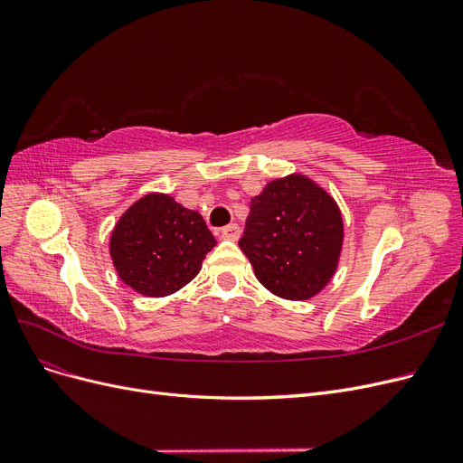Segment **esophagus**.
Returning <instances> with one entry per match:
<instances>
[{
  "label": "esophagus",
  "instance_id": "obj_1",
  "mask_svg": "<svg viewBox=\"0 0 463 463\" xmlns=\"http://www.w3.org/2000/svg\"><path fill=\"white\" fill-rule=\"evenodd\" d=\"M218 235L222 237V240H230V241H235L237 237H240V226H237V223H230V226L222 228V230L218 232Z\"/></svg>",
  "mask_w": 463,
  "mask_h": 463
}]
</instances>
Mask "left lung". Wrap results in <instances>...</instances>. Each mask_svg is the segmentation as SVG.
Listing matches in <instances>:
<instances>
[{"mask_svg":"<svg viewBox=\"0 0 463 463\" xmlns=\"http://www.w3.org/2000/svg\"><path fill=\"white\" fill-rule=\"evenodd\" d=\"M342 241L338 204L315 181L296 174L270 181L250 199L240 247L266 289L303 301L330 282Z\"/></svg>","mask_w":463,"mask_h":463,"instance_id":"left-lung-1","label":"left lung"}]
</instances>
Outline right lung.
<instances>
[{"instance_id": "1", "label": "right lung", "mask_w": 463, "mask_h": 463, "mask_svg": "<svg viewBox=\"0 0 463 463\" xmlns=\"http://www.w3.org/2000/svg\"><path fill=\"white\" fill-rule=\"evenodd\" d=\"M214 245L199 213L150 193L116 223L109 255L125 284L146 298H164L199 274Z\"/></svg>"}]
</instances>
